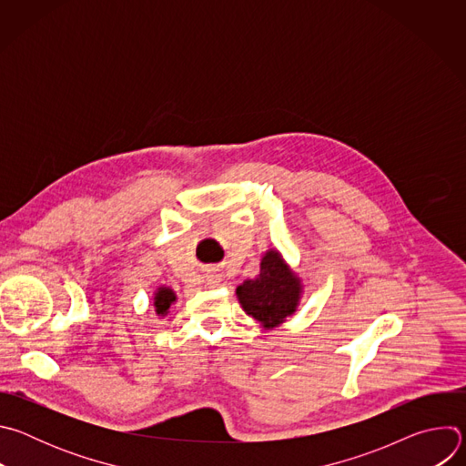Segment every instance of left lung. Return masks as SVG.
<instances>
[{"instance_id":"left-lung-1","label":"left lung","mask_w":466,"mask_h":466,"mask_svg":"<svg viewBox=\"0 0 466 466\" xmlns=\"http://www.w3.org/2000/svg\"><path fill=\"white\" fill-rule=\"evenodd\" d=\"M236 295L245 313L269 329L297 311L302 284L280 252L271 248L261 258L259 275L238 286Z\"/></svg>"}]
</instances>
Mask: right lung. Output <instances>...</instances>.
Wrapping results in <instances>:
<instances>
[{
	"label": "right lung",
	"instance_id": "add662e5",
	"mask_svg": "<svg viewBox=\"0 0 466 466\" xmlns=\"http://www.w3.org/2000/svg\"><path fill=\"white\" fill-rule=\"evenodd\" d=\"M177 300V295H175V291L173 289H169V288H158L157 291H155V311H157V315H167V309H169V306L173 304Z\"/></svg>",
	"mask_w": 466,
	"mask_h": 466
}]
</instances>
